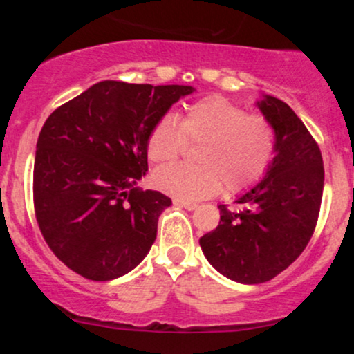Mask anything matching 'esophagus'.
<instances>
[{
    "instance_id": "obj_1",
    "label": "esophagus",
    "mask_w": 354,
    "mask_h": 354,
    "mask_svg": "<svg viewBox=\"0 0 354 354\" xmlns=\"http://www.w3.org/2000/svg\"><path fill=\"white\" fill-rule=\"evenodd\" d=\"M173 203H174V205H176V206H181V208H185V209H188V211H193V209H196V208H198L196 203L181 201V200H174Z\"/></svg>"
}]
</instances>
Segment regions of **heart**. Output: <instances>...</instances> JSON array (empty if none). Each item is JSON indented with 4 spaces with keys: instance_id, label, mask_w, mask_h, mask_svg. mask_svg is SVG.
Here are the masks:
<instances>
[{
    "instance_id": "obj_1",
    "label": "heart",
    "mask_w": 354,
    "mask_h": 354,
    "mask_svg": "<svg viewBox=\"0 0 354 354\" xmlns=\"http://www.w3.org/2000/svg\"><path fill=\"white\" fill-rule=\"evenodd\" d=\"M186 141L200 143V165H171L154 173V185L181 201H200L221 191L248 189L265 176L274 158V129L265 116L246 115L238 104L209 96L174 120L163 116L149 131L146 151L154 163H171Z\"/></svg>"
}]
</instances>
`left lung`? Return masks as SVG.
I'll return each instance as SVG.
<instances>
[{"label":"left lung","mask_w":354,"mask_h":354,"mask_svg":"<svg viewBox=\"0 0 354 354\" xmlns=\"http://www.w3.org/2000/svg\"><path fill=\"white\" fill-rule=\"evenodd\" d=\"M256 106L274 129L273 161L263 180L238 198V209L218 206L219 225L200 238L209 265L243 284L270 281L303 253L324 183L318 145L293 109L270 95Z\"/></svg>","instance_id":"1"}]
</instances>
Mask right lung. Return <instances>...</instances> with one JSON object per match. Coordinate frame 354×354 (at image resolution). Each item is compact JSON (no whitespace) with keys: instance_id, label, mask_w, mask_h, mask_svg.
I'll return each mask as SVG.
<instances>
[{"instance_id":"1","label":"right lung","mask_w":354,"mask_h":354,"mask_svg":"<svg viewBox=\"0 0 354 354\" xmlns=\"http://www.w3.org/2000/svg\"><path fill=\"white\" fill-rule=\"evenodd\" d=\"M193 86L100 81L51 113L36 143L33 198L44 241L70 270L109 281L140 265L171 200L140 189L149 131Z\"/></svg>"}]
</instances>
